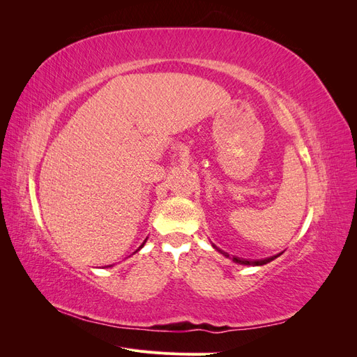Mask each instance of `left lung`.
<instances>
[{
  "instance_id": "1",
  "label": "left lung",
  "mask_w": 357,
  "mask_h": 357,
  "mask_svg": "<svg viewBox=\"0 0 357 357\" xmlns=\"http://www.w3.org/2000/svg\"><path fill=\"white\" fill-rule=\"evenodd\" d=\"M282 255V253H280ZM280 255L277 256H271V257H266V259H261V261H247V259H240V257H232V261L236 262V264H241V265H253V266H257V265H265L268 262L274 261L275 257H278Z\"/></svg>"
}]
</instances>
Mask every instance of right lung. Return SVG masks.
<instances>
[{
  "label": "right lung",
  "instance_id": "1",
  "mask_svg": "<svg viewBox=\"0 0 357 357\" xmlns=\"http://www.w3.org/2000/svg\"><path fill=\"white\" fill-rule=\"evenodd\" d=\"M143 245H144V243H143V244H142V247H143ZM142 247H139V248H142ZM139 248H138V250H139Z\"/></svg>",
  "mask_w": 357,
  "mask_h": 357
}]
</instances>
